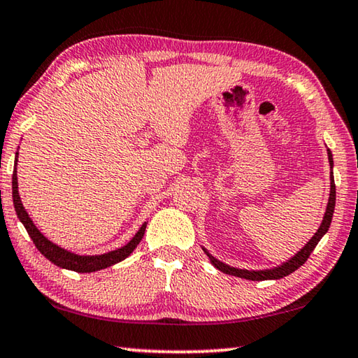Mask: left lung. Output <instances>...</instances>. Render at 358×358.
Wrapping results in <instances>:
<instances>
[{
  "instance_id": "left-lung-1",
  "label": "left lung",
  "mask_w": 358,
  "mask_h": 358,
  "mask_svg": "<svg viewBox=\"0 0 358 358\" xmlns=\"http://www.w3.org/2000/svg\"><path fill=\"white\" fill-rule=\"evenodd\" d=\"M327 155H329V162H330V196H329V203H327L325 208V215L322 217V222L317 229V232L313 235L311 240L301 248V250L295 254V256L290 257L286 262H282L281 265L273 266V268H266V270H245V268H235V266H230L227 264L221 262L216 257L211 256V254L202 248L203 252L207 254L210 262L213 264V266H216L217 270L222 271L226 275H232L237 278H243V280H251V281H266V280H281V278L287 276L290 273H294L296 268L306 262L310 254L313 252L314 248L317 246V243L320 241V238L324 237L329 230L330 224H331V217H333V211H335V202H336V187H335V178H333V155L331 151L327 148Z\"/></svg>"
}]
</instances>
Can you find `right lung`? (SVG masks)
Segmentation results:
<instances>
[{
    "label": "right lung",
    "mask_w": 358,
    "mask_h": 358,
    "mask_svg": "<svg viewBox=\"0 0 358 358\" xmlns=\"http://www.w3.org/2000/svg\"><path fill=\"white\" fill-rule=\"evenodd\" d=\"M17 161H19V153H15V167H14V173H12V201H14L15 213L19 216L20 222L25 226L28 235L31 237L33 243L36 245V248H38L39 252L50 260L52 264L58 265L59 268L77 271V273H92V271L107 268V266H112L115 264L121 262V260H124L132 251L136 250L137 245L141 243V240L143 238L145 229H147V222L142 224V227L138 229V232L124 246H121L115 251H108L106 254H99V256H80V254H74L68 250H64L62 246L55 245L53 241L44 237V234H41V230L34 226L33 220L27 213L25 207H23L19 196V181H17Z\"/></svg>",
    "instance_id": "obj_1"
}]
</instances>
